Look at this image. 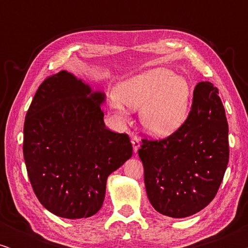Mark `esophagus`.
<instances>
[{"mask_svg":"<svg viewBox=\"0 0 248 248\" xmlns=\"http://www.w3.org/2000/svg\"><path fill=\"white\" fill-rule=\"evenodd\" d=\"M131 142H132V145H133V150H134L135 154H137L139 149H140V145H141L140 139H139L138 137H133V138H132Z\"/></svg>","mask_w":248,"mask_h":248,"instance_id":"34e87169","label":"esophagus"}]
</instances>
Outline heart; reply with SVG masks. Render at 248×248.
I'll list each match as a JSON object with an SVG mask.
<instances>
[{
	"label": "heart",
	"mask_w": 248,
	"mask_h": 248,
	"mask_svg": "<svg viewBox=\"0 0 248 248\" xmlns=\"http://www.w3.org/2000/svg\"><path fill=\"white\" fill-rule=\"evenodd\" d=\"M115 99L131 109H141L140 120L148 133L164 138L177 131L187 115L191 89L183 78L171 71L155 69L138 74L120 83ZM115 111L124 114V108L115 104Z\"/></svg>",
	"instance_id": "b5f03b06"
}]
</instances>
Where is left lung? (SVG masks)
I'll return each mask as SVG.
<instances>
[{
	"instance_id": "left-lung-1",
	"label": "left lung",
	"mask_w": 248,
	"mask_h": 248,
	"mask_svg": "<svg viewBox=\"0 0 248 248\" xmlns=\"http://www.w3.org/2000/svg\"><path fill=\"white\" fill-rule=\"evenodd\" d=\"M151 205L171 218H186L215 199L229 160L228 123L219 91L199 82L185 123L162 140L139 149Z\"/></svg>"
}]
</instances>
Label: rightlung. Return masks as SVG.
Here are the masks:
<instances>
[{
  "label": "right lung",
  "mask_w": 248,
  "mask_h": 248,
  "mask_svg": "<svg viewBox=\"0 0 248 248\" xmlns=\"http://www.w3.org/2000/svg\"><path fill=\"white\" fill-rule=\"evenodd\" d=\"M105 93L67 71L40 84L27 111L23 158L33 192L66 219L99 211L108 176L132 157L130 138L104 123Z\"/></svg>",
  "instance_id": "obj_1"
}]
</instances>
